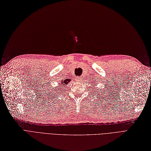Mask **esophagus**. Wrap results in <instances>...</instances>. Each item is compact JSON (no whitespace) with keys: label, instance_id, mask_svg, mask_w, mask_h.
<instances>
[{"label":"esophagus","instance_id":"34e87169","mask_svg":"<svg viewBox=\"0 0 151 151\" xmlns=\"http://www.w3.org/2000/svg\"><path fill=\"white\" fill-rule=\"evenodd\" d=\"M75 80H76V81H81V77H80V76H76V78H75Z\"/></svg>","mask_w":151,"mask_h":151}]
</instances>
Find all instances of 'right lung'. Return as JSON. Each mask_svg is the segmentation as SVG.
<instances>
[{
	"mask_svg": "<svg viewBox=\"0 0 151 151\" xmlns=\"http://www.w3.org/2000/svg\"><path fill=\"white\" fill-rule=\"evenodd\" d=\"M61 86H60V87H62V86H64L65 88V86H66V85H68V81H66V80H65V81H63V80H62V81H61ZM59 88L58 89V91H59Z\"/></svg>",
	"mask_w": 151,
	"mask_h": 151,
	"instance_id": "add662e5",
	"label": "right lung"
}]
</instances>
